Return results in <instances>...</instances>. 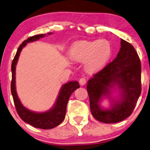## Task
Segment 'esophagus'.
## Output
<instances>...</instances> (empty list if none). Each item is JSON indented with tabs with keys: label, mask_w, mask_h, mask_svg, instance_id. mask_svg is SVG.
Returning a JSON list of instances; mask_svg holds the SVG:
<instances>
[{
	"label": "esophagus",
	"mask_w": 150,
	"mask_h": 150,
	"mask_svg": "<svg viewBox=\"0 0 150 150\" xmlns=\"http://www.w3.org/2000/svg\"><path fill=\"white\" fill-rule=\"evenodd\" d=\"M79 82H80V85H85L86 82H87V80H86V79L85 78V77H81V78L80 79V80H79Z\"/></svg>",
	"instance_id": "34e87169"
}]
</instances>
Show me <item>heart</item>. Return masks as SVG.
<instances>
[{
    "label": "heart",
    "instance_id": "heart-1",
    "mask_svg": "<svg viewBox=\"0 0 150 150\" xmlns=\"http://www.w3.org/2000/svg\"><path fill=\"white\" fill-rule=\"evenodd\" d=\"M111 55V46L106 39L82 41L71 48L70 56L77 62H85V70L89 74L96 73L106 65Z\"/></svg>",
    "mask_w": 150,
    "mask_h": 150
}]
</instances>
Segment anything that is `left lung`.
<instances>
[{
	"mask_svg": "<svg viewBox=\"0 0 150 150\" xmlns=\"http://www.w3.org/2000/svg\"><path fill=\"white\" fill-rule=\"evenodd\" d=\"M120 41L121 47L116 58L87 82L92 116L105 123H118L130 116L142 90L141 63L137 53L130 43ZM115 86L120 92L118 100L110 97V89ZM103 96H108L112 101L110 110H104L99 104Z\"/></svg>",
	"mask_w": 150,
	"mask_h": 150,
	"instance_id": "1",
	"label": "left lung"
}]
</instances>
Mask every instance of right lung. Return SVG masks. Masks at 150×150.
<instances>
[{
    "instance_id": "add662e5",
    "label": "right lung",
    "mask_w": 150,
    "mask_h": 150,
    "mask_svg": "<svg viewBox=\"0 0 150 150\" xmlns=\"http://www.w3.org/2000/svg\"><path fill=\"white\" fill-rule=\"evenodd\" d=\"M52 34L49 32L48 34ZM46 34H38L33 37H29L25 40L19 46L16 54L13 59L11 65L12 70V81H11V93L13 95V101L16 111L19 116L25 123L32 125V126L41 129H51L61 124L65 119L66 107L68 99L74 91L80 87L77 81H71L62 86L58 97L55 105L51 109L43 113H37L26 108L21 104L18 97L15 88V67L18 63L19 56L22 48L27 45V43L37 41L40 38L44 37Z\"/></svg>"
}]
</instances>
